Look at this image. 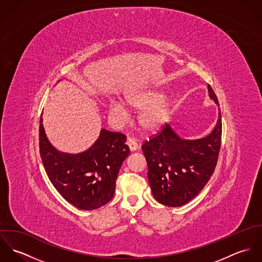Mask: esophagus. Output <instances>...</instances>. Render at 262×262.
<instances>
[{
  "instance_id": "obj_1",
  "label": "esophagus",
  "mask_w": 262,
  "mask_h": 262,
  "mask_svg": "<svg viewBox=\"0 0 262 262\" xmlns=\"http://www.w3.org/2000/svg\"><path fill=\"white\" fill-rule=\"evenodd\" d=\"M128 147L130 148L131 151H136V150L139 148V145L138 143L136 142V139L135 138H131V137H128L127 138V141H126Z\"/></svg>"
}]
</instances>
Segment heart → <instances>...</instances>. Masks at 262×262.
Masks as SVG:
<instances>
[{
	"instance_id": "b5f03b06",
	"label": "heart",
	"mask_w": 262,
	"mask_h": 262,
	"mask_svg": "<svg viewBox=\"0 0 262 262\" xmlns=\"http://www.w3.org/2000/svg\"><path fill=\"white\" fill-rule=\"evenodd\" d=\"M127 103L136 110H142L139 114V124L144 130L150 132L158 130L165 124L171 109V103L168 98L155 91L133 94L127 98ZM108 109L116 124L122 125L127 122L129 112L122 102L111 99Z\"/></svg>"
}]
</instances>
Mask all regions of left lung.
Returning <instances> with one entry per match:
<instances>
[{"mask_svg":"<svg viewBox=\"0 0 262 262\" xmlns=\"http://www.w3.org/2000/svg\"><path fill=\"white\" fill-rule=\"evenodd\" d=\"M210 98L219 106L216 94L208 84ZM213 131L194 140L182 138L165 124L160 133L142 145L148 165V182L155 200L167 207H181L207 185L214 173L221 147V111Z\"/></svg>","mask_w":262,"mask_h":262,"instance_id":"left-lung-1","label":"left lung"}]
</instances>
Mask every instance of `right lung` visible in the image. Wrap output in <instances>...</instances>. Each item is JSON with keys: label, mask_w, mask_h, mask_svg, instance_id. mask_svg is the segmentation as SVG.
Wrapping results in <instances>:
<instances>
[{"label": "right lung", "mask_w": 262, "mask_h": 262, "mask_svg": "<svg viewBox=\"0 0 262 262\" xmlns=\"http://www.w3.org/2000/svg\"><path fill=\"white\" fill-rule=\"evenodd\" d=\"M43 119L39 125V149L45 171L56 190L80 210H95L114 196L116 180L130 149L126 136L102 129L89 149L70 154L55 149L48 141Z\"/></svg>", "instance_id": "1"}]
</instances>
